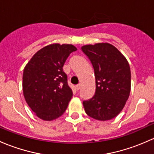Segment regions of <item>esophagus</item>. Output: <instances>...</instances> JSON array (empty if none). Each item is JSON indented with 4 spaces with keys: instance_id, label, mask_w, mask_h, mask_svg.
<instances>
[{
    "instance_id": "34e87169",
    "label": "esophagus",
    "mask_w": 154,
    "mask_h": 154,
    "mask_svg": "<svg viewBox=\"0 0 154 154\" xmlns=\"http://www.w3.org/2000/svg\"><path fill=\"white\" fill-rule=\"evenodd\" d=\"M80 87H81V85H80V84H77V85H76V89L79 90L80 88Z\"/></svg>"
}]
</instances>
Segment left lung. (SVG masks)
<instances>
[{
    "label": "left lung",
    "instance_id": "1",
    "mask_svg": "<svg viewBox=\"0 0 154 154\" xmlns=\"http://www.w3.org/2000/svg\"><path fill=\"white\" fill-rule=\"evenodd\" d=\"M82 51L89 58L96 80L95 94L84 100L88 116L109 120L120 113L131 91V70L125 57L109 43L85 45Z\"/></svg>",
    "mask_w": 154,
    "mask_h": 154
}]
</instances>
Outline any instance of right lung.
I'll use <instances>...</instances> for the list:
<instances>
[{
	"instance_id": "right-lung-1",
	"label": "right lung",
	"mask_w": 154,
	"mask_h": 154,
	"mask_svg": "<svg viewBox=\"0 0 154 154\" xmlns=\"http://www.w3.org/2000/svg\"><path fill=\"white\" fill-rule=\"evenodd\" d=\"M77 48L58 43L45 46L35 54L23 74V91L27 104L40 119H55L63 114L73 96L63 65Z\"/></svg>"
}]
</instances>
